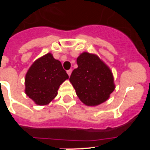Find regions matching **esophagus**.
<instances>
[{
    "label": "esophagus",
    "mask_w": 150,
    "mask_h": 150,
    "mask_svg": "<svg viewBox=\"0 0 150 150\" xmlns=\"http://www.w3.org/2000/svg\"><path fill=\"white\" fill-rule=\"evenodd\" d=\"M67 74H68V76H71V73H72V70H71V69H70V70H68V71H67Z\"/></svg>",
    "instance_id": "obj_1"
}]
</instances>
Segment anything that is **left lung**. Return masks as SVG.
Here are the masks:
<instances>
[{
	"label": "left lung",
	"mask_w": 150,
	"mask_h": 150,
	"mask_svg": "<svg viewBox=\"0 0 150 150\" xmlns=\"http://www.w3.org/2000/svg\"><path fill=\"white\" fill-rule=\"evenodd\" d=\"M78 67L70 76L79 100L87 106H97L110 98L115 89L109 67L98 56L83 52L76 59Z\"/></svg>",
	"instance_id": "obj_1"
}]
</instances>
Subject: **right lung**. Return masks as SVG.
Returning a JSON list of instances; mask_svg holds the SVG:
<instances>
[{
    "mask_svg": "<svg viewBox=\"0 0 150 150\" xmlns=\"http://www.w3.org/2000/svg\"><path fill=\"white\" fill-rule=\"evenodd\" d=\"M69 78L62 63L47 53L36 60L25 79V94L38 105H46L58 94L60 85Z\"/></svg>",
    "mask_w": 150,
    "mask_h": 150,
    "instance_id": "right-lung-1",
    "label": "right lung"
}]
</instances>
